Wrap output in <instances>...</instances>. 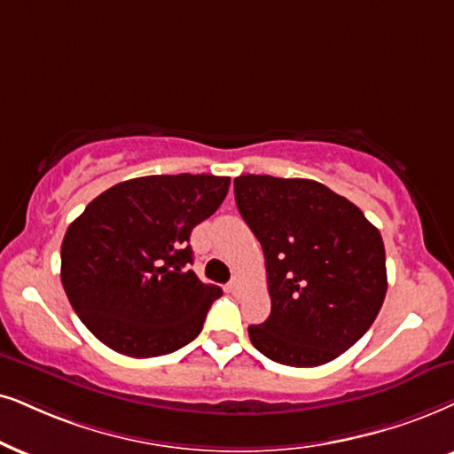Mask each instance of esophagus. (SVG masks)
<instances>
[{"label": "esophagus", "instance_id": "esophagus-1", "mask_svg": "<svg viewBox=\"0 0 454 454\" xmlns=\"http://www.w3.org/2000/svg\"><path fill=\"white\" fill-rule=\"evenodd\" d=\"M240 286H243V278L234 277V278L231 280V283H228V291H231V294H239Z\"/></svg>", "mask_w": 454, "mask_h": 454}]
</instances>
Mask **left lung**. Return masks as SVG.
Wrapping results in <instances>:
<instances>
[{
    "label": "left lung",
    "instance_id": "left-lung-1",
    "mask_svg": "<svg viewBox=\"0 0 454 454\" xmlns=\"http://www.w3.org/2000/svg\"><path fill=\"white\" fill-rule=\"evenodd\" d=\"M237 207L266 257L272 309L249 326L263 356L286 366H320L354 346L387 291L381 234L363 211L303 177L247 174Z\"/></svg>",
    "mask_w": 454,
    "mask_h": 454
}]
</instances>
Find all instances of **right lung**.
Returning <instances> with one entry per match:
<instances>
[{"mask_svg": "<svg viewBox=\"0 0 454 454\" xmlns=\"http://www.w3.org/2000/svg\"><path fill=\"white\" fill-rule=\"evenodd\" d=\"M231 177L146 176L96 197L65 234L60 278L82 323L114 352L184 348L222 295L192 272V228L215 214Z\"/></svg>", "mask_w": 454, "mask_h": 454, "instance_id": "1", "label": "right lung"}]
</instances>
